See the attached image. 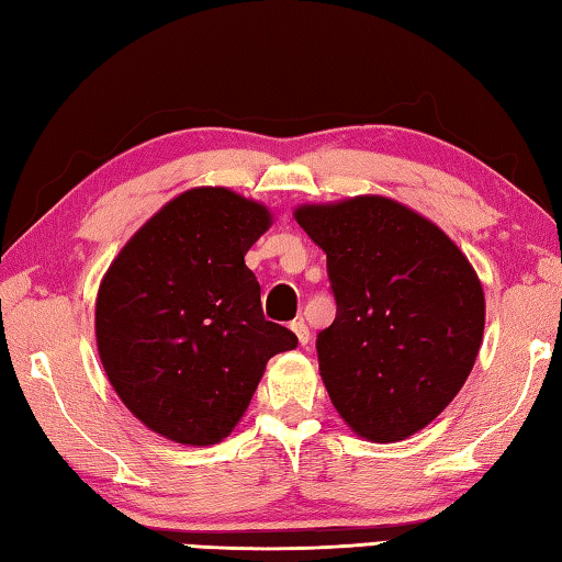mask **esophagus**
I'll use <instances>...</instances> for the list:
<instances>
[{
    "label": "esophagus",
    "mask_w": 562,
    "mask_h": 562,
    "mask_svg": "<svg viewBox=\"0 0 562 562\" xmlns=\"http://www.w3.org/2000/svg\"><path fill=\"white\" fill-rule=\"evenodd\" d=\"M291 330L296 333V338H299L301 346H308L311 333H308V326H306V323H303L301 318H299V321H293V323H291Z\"/></svg>",
    "instance_id": "1"
}]
</instances>
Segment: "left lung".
Returning <instances> with one entry per match:
<instances>
[{
	"label": "left lung",
	"mask_w": 562,
	"mask_h": 562,
	"mask_svg": "<svg viewBox=\"0 0 562 562\" xmlns=\"http://www.w3.org/2000/svg\"><path fill=\"white\" fill-rule=\"evenodd\" d=\"M328 256L336 321L318 333L333 407L368 441H402L464 387L484 338V289L427 216L382 194L296 206Z\"/></svg>",
	"instance_id": "obj_1"
}]
</instances>
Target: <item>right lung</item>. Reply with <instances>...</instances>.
<instances>
[{
  "label": "right lung",
  "instance_id": "add662e5",
  "mask_svg": "<svg viewBox=\"0 0 562 562\" xmlns=\"http://www.w3.org/2000/svg\"><path fill=\"white\" fill-rule=\"evenodd\" d=\"M269 206L226 187H192L123 246L95 299V346L117 397L177 445H220L239 425L266 362L299 346L263 318L244 263Z\"/></svg>",
  "mask_w": 562,
  "mask_h": 562
}]
</instances>
